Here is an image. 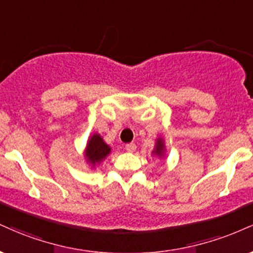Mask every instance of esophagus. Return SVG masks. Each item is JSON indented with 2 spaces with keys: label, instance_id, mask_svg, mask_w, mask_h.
Instances as JSON below:
<instances>
[{
  "label": "esophagus",
  "instance_id": "1",
  "mask_svg": "<svg viewBox=\"0 0 253 253\" xmlns=\"http://www.w3.org/2000/svg\"><path fill=\"white\" fill-rule=\"evenodd\" d=\"M125 148H126L127 152H134L136 150V145L134 142H130V144H127L125 146Z\"/></svg>",
  "mask_w": 253,
  "mask_h": 253
}]
</instances>
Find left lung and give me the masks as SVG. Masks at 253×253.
I'll return each instance as SVG.
<instances>
[{
	"mask_svg": "<svg viewBox=\"0 0 253 253\" xmlns=\"http://www.w3.org/2000/svg\"><path fill=\"white\" fill-rule=\"evenodd\" d=\"M152 154L156 156L160 159H164L166 156V147H165V141L163 138H158L156 146H154V150L152 151Z\"/></svg>",
	"mask_w": 253,
	"mask_h": 253,
	"instance_id": "8db88e82",
	"label": "left lung"
}]
</instances>
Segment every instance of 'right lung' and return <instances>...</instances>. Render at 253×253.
<instances>
[{"instance_id":"obj_1","label":"right lung","mask_w":253,"mask_h":253,"mask_svg":"<svg viewBox=\"0 0 253 253\" xmlns=\"http://www.w3.org/2000/svg\"><path fill=\"white\" fill-rule=\"evenodd\" d=\"M111 153V147L103 141L102 136L99 133H94L88 139L84 156L86 163L92 169L101 164Z\"/></svg>"}]
</instances>
